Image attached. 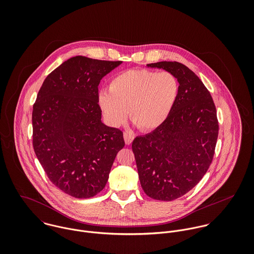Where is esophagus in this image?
<instances>
[{
    "label": "esophagus",
    "instance_id": "obj_1",
    "mask_svg": "<svg viewBox=\"0 0 254 254\" xmlns=\"http://www.w3.org/2000/svg\"><path fill=\"white\" fill-rule=\"evenodd\" d=\"M123 137H124V141H125L126 145H130L134 140V135L131 133H128V132H125L123 134Z\"/></svg>",
    "mask_w": 254,
    "mask_h": 254
}]
</instances>
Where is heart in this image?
<instances>
[{
    "instance_id": "obj_1",
    "label": "heart",
    "mask_w": 254,
    "mask_h": 254,
    "mask_svg": "<svg viewBox=\"0 0 254 254\" xmlns=\"http://www.w3.org/2000/svg\"><path fill=\"white\" fill-rule=\"evenodd\" d=\"M179 94V83L172 73L131 69L118 74L103 89L98 102L105 118L112 126L127 118L142 131L158 128L168 117Z\"/></svg>"
}]
</instances>
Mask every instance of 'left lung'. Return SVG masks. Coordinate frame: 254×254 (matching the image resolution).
I'll list each match as a JSON object with an SVG mask.
<instances>
[{
    "label": "left lung",
    "instance_id": "left-lung-1",
    "mask_svg": "<svg viewBox=\"0 0 254 254\" xmlns=\"http://www.w3.org/2000/svg\"><path fill=\"white\" fill-rule=\"evenodd\" d=\"M146 67L172 73L179 83L178 98L167 119L132 143L146 195L171 201L200 181L212 162L219 131L216 109L204 84L186 65L159 62Z\"/></svg>",
    "mask_w": 254,
    "mask_h": 254
}]
</instances>
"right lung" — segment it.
Listing matches in <instances>:
<instances>
[{"instance_id": "obj_1", "label": "right lung", "mask_w": 254, "mask_h": 254, "mask_svg": "<svg viewBox=\"0 0 254 254\" xmlns=\"http://www.w3.org/2000/svg\"><path fill=\"white\" fill-rule=\"evenodd\" d=\"M122 62L73 57L50 73L33 106V147L51 182L76 198L99 193L109 180L123 133L102 121L98 86Z\"/></svg>"}]
</instances>
